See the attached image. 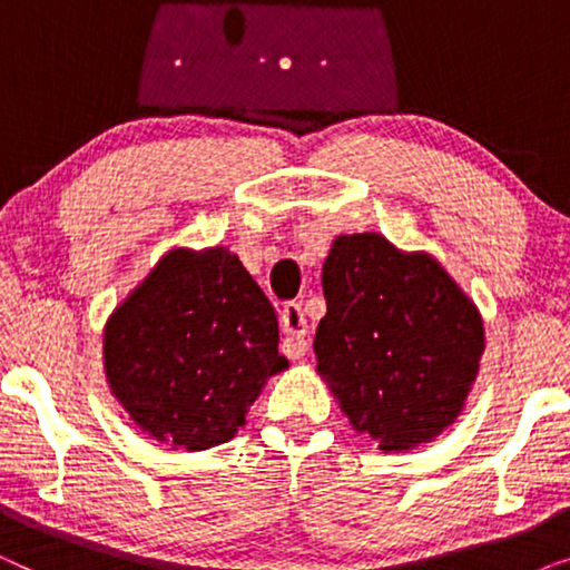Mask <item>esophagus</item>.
<instances>
[{"instance_id":"esophagus-1","label":"esophagus","mask_w":570,"mask_h":570,"mask_svg":"<svg viewBox=\"0 0 570 570\" xmlns=\"http://www.w3.org/2000/svg\"><path fill=\"white\" fill-rule=\"evenodd\" d=\"M279 326H283V332H285L283 353L291 357V361H298V357L306 355L308 324H306V316H303L298 303H285L283 314H279Z\"/></svg>"}]
</instances>
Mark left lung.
<instances>
[{"label": "left lung", "mask_w": 570, "mask_h": 570, "mask_svg": "<svg viewBox=\"0 0 570 570\" xmlns=\"http://www.w3.org/2000/svg\"><path fill=\"white\" fill-rule=\"evenodd\" d=\"M322 285L316 371L355 431L381 451H407L454 423L478 379L485 330L449 272L379 233H355L332 244Z\"/></svg>", "instance_id": "8db88e82"}]
</instances>
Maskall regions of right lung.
Returning a JSON list of instances; mask_svg holds the SVG:
<instances>
[{
    "label": "right lung",
    "mask_w": 570,
    "mask_h": 570,
    "mask_svg": "<svg viewBox=\"0 0 570 570\" xmlns=\"http://www.w3.org/2000/svg\"><path fill=\"white\" fill-rule=\"evenodd\" d=\"M277 342L275 308L236 254L174 248L108 318L106 379L147 435L205 451L287 368Z\"/></svg>",
    "instance_id": "add662e5"
}]
</instances>
